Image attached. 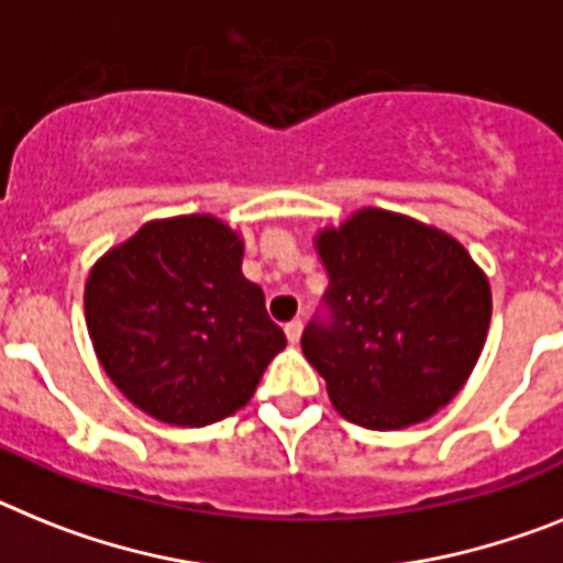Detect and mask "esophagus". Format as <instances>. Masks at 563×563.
I'll return each mask as SVG.
<instances>
[{
	"label": "esophagus",
	"instance_id": "34e87169",
	"mask_svg": "<svg viewBox=\"0 0 563 563\" xmlns=\"http://www.w3.org/2000/svg\"><path fill=\"white\" fill-rule=\"evenodd\" d=\"M286 340L291 342V345H297V342H300V334H302V322L300 320H291V322H286Z\"/></svg>",
	"mask_w": 563,
	"mask_h": 563
}]
</instances>
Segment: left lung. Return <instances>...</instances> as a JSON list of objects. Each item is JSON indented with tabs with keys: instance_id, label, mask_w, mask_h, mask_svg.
Instances as JSON below:
<instances>
[{
	"instance_id": "1",
	"label": "left lung",
	"mask_w": 563,
	"mask_h": 563,
	"mask_svg": "<svg viewBox=\"0 0 563 563\" xmlns=\"http://www.w3.org/2000/svg\"><path fill=\"white\" fill-rule=\"evenodd\" d=\"M329 272V320L302 354L336 413L371 430L430 419L456 397L490 329L487 275L442 229L365 207L314 234Z\"/></svg>"
}]
</instances>
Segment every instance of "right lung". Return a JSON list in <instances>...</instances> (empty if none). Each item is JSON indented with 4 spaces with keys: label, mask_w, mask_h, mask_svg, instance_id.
Listing matches in <instances>:
<instances>
[{
    "label": "right lung",
    "mask_w": 563,
    "mask_h": 563,
    "mask_svg": "<svg viewBox=\"0 0 563 563\" xmlns=\"http://www.w3.org/2000/svg\"><path fill=\"white\" fill-rule=\"evenodd\" d=\"M241 263L243 238L214 214L150 221L92 263V351L135 408L203 428L252 399L286 334Z\"/></svg>",
    "instance_id": "right-lung-1"
}]
</instances>
